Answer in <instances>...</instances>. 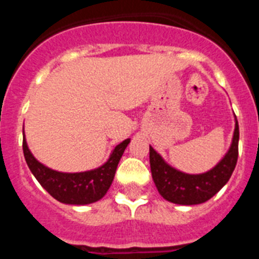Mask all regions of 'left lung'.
<instances>
[{
  "mask_svg": "<svg viewBox=\"0 0 259 259\" xmlns=\"http://www.w3.org/2000/svg\"><path fill=\"white\" fill-rule=\"evenodd\" d=\"M239 155V123L235 116V131L230 149L211 170L203 174H185L164 162L149 146L150 170L158 192L164 200L178 205H198L218 193L227 184L236 167Z\"/></svg>",
  "mask_w": 259,
  "mask_h": 259,
  "instance_id": "left-lung-1",
  "label": "left lung"
}]
</instances>
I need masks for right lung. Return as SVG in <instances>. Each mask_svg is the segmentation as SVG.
Instances as JSON below:
<instances>
[{
  "instance_id": "1",
  "label": "right lung",
  "mask_w": 259,
  "mask_h": 259,
  "mask_svg": "<svg viewBox=\"0 0 259 259\" xmlns=\"http://www.w3.org/2000/svg\"><path fill=\"white\" fill-rule=\"evenodd\" d=\"M130 141L131 139H127L116 145L102 166L83 172H59L38 162L28 149L24 132L23 153L31 172L52 197L67 205H88L101 200L109 191L119 161Z\"/></svg>"
}]
</instances>
